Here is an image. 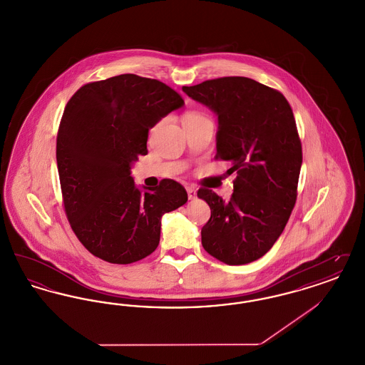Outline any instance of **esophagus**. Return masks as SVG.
<instances>
[{"label":"esophagus","mask_w":365,"mask_h":365,"mask_svg":"<svg viewBox=\"0 0 365 365\" xmlns=\"http://www.w3.org/2000/svg\"><path fill=\"white\" fill-rule=\"evenodd\" d=\"M186 190H187V197H189V200H194V198L197 197V190H195L194 187L189 186Z\"/></svg>","instance_id":"1"}]
</instances>
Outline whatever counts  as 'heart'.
<instances>
[{
    "label": "heart",
    "mask_w": 365,
    "mask_h": 365,
    "mask_svg": "<svg viewBox=\"0 0 365 365\" xmlns=\"http://www.w3.org/2000/svg\"><path fill=\"white\" fill-rule=\"evenodd\" d=\"M205 120H209V119L204 113H201V112H194V110L185 113L183 118H182L183 125H185V124H192V123L205 122Z\"/></svg>",
    "instance_id": "obj_1"
}]
</instances>
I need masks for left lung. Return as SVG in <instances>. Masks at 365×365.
Listing matches in <instances>:
<instances>
[{
    "label": "left lung",
    "mask_w": 365,
    "mask_h": 365,
    "mask_svg": "<svg viewBox=\"0 0 365 365\" xmlns=\"http://www.w3.org/2000/svg\"><path fill=\"white\" fill-rule=\"evenodd\" d=\"M182 90L216 113V158L230 161V173L238 174L230 201L208 189L197 192L210 208L202 246L228 265L257 260L294 208L302 149L293 110L282 93L243 76Z\"/></svg>",
    "instance_id": "left-lung-1"
}]
</instances>
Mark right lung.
I'll return each mask as SVG.
<instances>
[{
    "label": "right lung",
    "instance_id": "add662e5",
    "mask_svg": "<svg viewBox=\"0 0 365 365\" xmlns=\"http://www.w3.org/2000/svg\"><path fill=\"white\" fill-rule=\"evenodd\" d=\"M185 105L156 79L123 73L81 87L64 109L56 158L64 208L87 250L131 264L156 250L163 215L187 202L185 187L164 179L138 189L133 163L146 155L149 130Z\"/></svg>",
    "mask_w": 365,
    "mask_h": 365
}]
</instances>
